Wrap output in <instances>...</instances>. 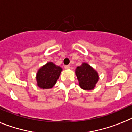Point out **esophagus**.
<instances>
[{
  "mask_svg": "<svg viewBox=\"0 0 132 132\" xmlns=\"http://www.w3.org/2000/svg\"><path fill=\"white\" fill-rule=\"evenodd\" d=\"M70 68V67L69 65H66V66H64V68H65V69H69Z\"/></svg>",
  "mask_w": 132,
  "mask_h": 132,
  "instance_id": "obj_1",
  "label": "esophagus"
}]
</instances>
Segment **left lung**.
Masks as SVG:
<instances>
[{
	"label": "left lung",
	"instance_id": "obj_1",
	"mask_svg": "<svg viewBox=\"0 0 132 132\" xmlns=\"http://www.w3.org/2000/svg\"><path fill=\"white\" fill-rule=\"evenodd\" d=\"M75 74L80 87L86 90H93L99 80V75L88 63L83 62L81 66H77Z\"/></svg>",
	"mask_w": 132,
	"mask_h": 132
}]
</instances>
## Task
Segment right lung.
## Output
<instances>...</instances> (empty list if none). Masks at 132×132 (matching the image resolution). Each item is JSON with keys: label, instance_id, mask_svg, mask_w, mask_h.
Returning <instances> with one entry per match:
<instances>
[{"label": "right lung", "instance_id": "add662e5", "mask_svg": "<svg viewBox=\"0 0 132 132\" xmlns=\"http://www.w3.org/2000/svg\"><path fill=\"white\" fill-rule=\"evenodd\" d=\"M62 71L60 66L52 62H47L38 69L36 74L37 86L42 89H50L56 85L57 79Z\"/></svg>", "mask_w": 132, "mask_h": 132}]
</instances>
